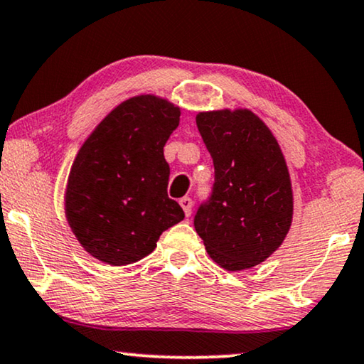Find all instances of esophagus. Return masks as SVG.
Masks as SVG:
<instances>
[{"label": "esophagus", "mask_w": 364, "mask_h": 364, "mask_svg": "<svg viewBox=\"0 0 364 364\" xmlns=\"http://www.w3.org/2000/svg\"><path fill=\"white\" fill-rule=\"evenodd\" d=\"M180 205L183 208V210H184V214H186V217L191 215V210H193V200H191V198H188V196L181 198V199H180Z\"/></svg>", "instance_id": "esophagus-1"}]
</instances>
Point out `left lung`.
Segmentation results:
<instances>
[{"instance_id":"1","label":"left lung","mask_w":364,"mask_h":364,"mask_svg":"<svg viewBox=\"0 0 364 364\" xmlns=\"http://www.w3.org/2000/svg\"><path fill=\"white\" fill-rule=\"evenodd\" d=\"M200 137L214 161L213 198L194 229L227 271L257 267L291 229L294 198L283 151L269 127L247 107L198 112Z\"/></svg>"}]
</instances>
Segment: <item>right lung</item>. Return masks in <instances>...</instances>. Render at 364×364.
I'll return each mask as SVG.
<instances>
[{"mask_svg":"<svg viewBox=\"0 0 364 364\" xmlns=\"http://www.w3.org/2000/svg\"><path fill=\"white\" fill-rule=\"evenodd\" d=\"M181 109L156 95L122 101L81 145L65 188V217L83 250L126 267L155 250L166 229L184 219L168 198L164 147Z\"/></svg>","mask_w":364,"mask_h":364,"instance_id":"obj_1","label":"right lung"}]
</instances>
